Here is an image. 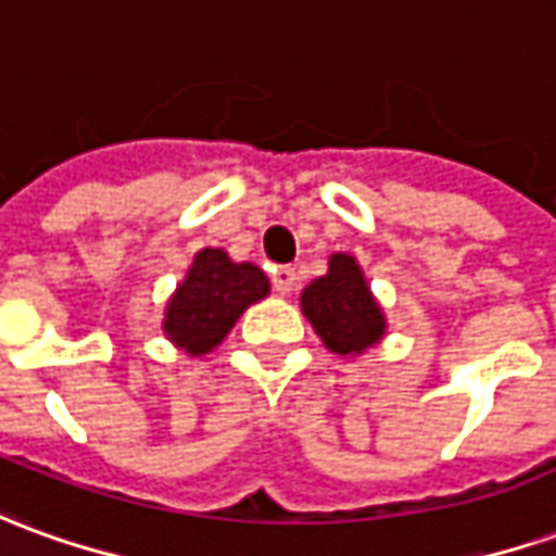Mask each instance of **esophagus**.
Listing matches in <instances>:
<instances>
[{"mask_svg":"<svg viewBox=\"0 0 556 556\" xmlns=\"http://www.w3.org/2000/svg\"><path fill=\"white\" fill-rule=\"evenodd\" d=\"M270 282H274V291H279V294H289V291L298 286V274H294V267L279 265V267H274Z\"/></svg>","mask_w":556,"mask_h":556,"instance_id":"esophagus-1","label":"esophagus"}]
</instances>
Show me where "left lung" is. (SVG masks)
<instances>
[{
  "instance_id": "obj_1",
  "label": "left lung",
  "mask_w": 556,
  "mask_h": 556,
  "mask_svg": "<svg viewBox=\"0 0 556 556\" xmlns=\"http://www.w3.org/2000/svg\"><path fill=\"white\" fill-rule=\"evenodd\" d=\"M301 306L318 337L337 355L364 352L386 333L382 309L372 301L352 255H333L328 274L304 289Z\"/></svg>"
}]
</instances>
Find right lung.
Listing matches in <instances>:
<instances>
[{
	"label": "right lung",
	"mask_w": 556,
	"mask_h": 556,
	"mask_svg": "<svg viewBox=\"0 0 556 556\" xmlns=\"http://www.w3.org/2000/svg\"><path fill=\"white\" fill-rule=\"evenodd\" d=\"M270 289L255 265H235L223 250H201L184 286L170 298L165 333L192 355H204L223 343L240 313L262 301Z\"/></svg>",
	"instance_id": "right-lung-1"
}]
</instances>
